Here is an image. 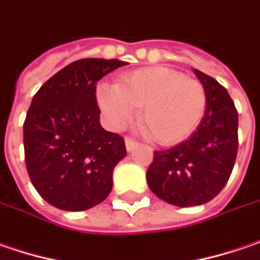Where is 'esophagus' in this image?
<instances>
[{"instance_id": "esophagus-1", "label": "esophagus", "mask_w": 260, "mask_h": 260, "mask_svg": "<svg viewBox=\"0 0 260 260\" xmlns=\"http://www.w3.org/2000/svg\"><path fill=\"white\" fill-rule=\"evenodd\" d=\"M125 147H126L128 151H132L137 147V142L134 141L132 138H125Z\"/></svg>"}]
</instances>
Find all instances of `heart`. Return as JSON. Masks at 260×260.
<instances>
[{"label": "heart", "mask_w": 260, "mask_h": 260, "mask_svg": "<svg viewBox=\"0 0 260 260\" xmlns=\"http://www.w3.org/2000/svg\"><path fill=\"white\" fill-rule=\"evenodd\" d=\"M97 103L108 125L123 129L140 112L141 129L161 144L183 141L197 129L207 109V93L197 80L172 68L151 67L125 74L119 84L97 85Z\"/></svg>", "instance_id": "b5f03b06"}]
</instances>
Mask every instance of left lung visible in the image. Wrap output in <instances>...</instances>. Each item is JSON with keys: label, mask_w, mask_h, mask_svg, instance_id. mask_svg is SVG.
Here are the masks:
<instances>
[{"label": "left lung", "mask_w": 260, "mask_h": 260, "mask_svg": "<svg viewBox=\"0 0 260 260\" xmlns=\"http://www.w3.org/2000/svg\"><path fill=\"white\" fill-rule=\"evenodd\" d=\"M207 93L205 115L197 131L175 147L154 151L147 183L160 199L176 207H197L225 186L239 148V115L222 85L193 70Z\"/></svg>", "instance_id": "8db88e82"}]
</instances>
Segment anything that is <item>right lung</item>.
<instances>
[{"label":"right lung","mask_w":260,"mask_h":260,"mask_svg":"<svg viewBox=\"0 0 260 260\" xmlns=\"http://www.w3.org/2000/svg\"><path fill=\"white\" fill-rule=\"evenodd\" d=\"M126 65L119 59H78L35 94L23 125L24 158L35 189L63 211L103 202L113 169L126 155L123 138L100 123L97 81Z\"/></svg>","instance_id":"1"}]
</instances>
